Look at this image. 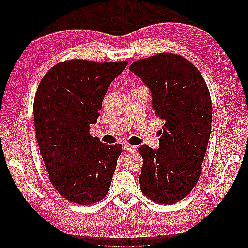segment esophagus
I'll return each mask as SVG.
<instances>
[{"label": "esophagus", "instance_id": "obj_1", "mask_svg": "<svg viewBox=\"0 0 248 248\" xmlns=\"http://www.w3.org/2000/svg\"><path fill=\"white\" fill-rule=\"evenodd\" d=\"M123 150L125 152H131V153H134L137 151V147L134 146H131V145H128V144H123Z\"/></svg>", "mask_w": 248, "mask_h": 248}]
</instances>
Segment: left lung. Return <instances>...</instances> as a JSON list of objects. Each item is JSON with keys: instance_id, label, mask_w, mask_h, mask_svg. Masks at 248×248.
<instances>
[{"instance_id": "1", "label": "left lung", "mask_w": 248, "mask_h": 248, "mask_svg": "<svg viewBox=\"0 0 248 248\" xmlns=\"http://www.w3.org/2000/svg\"><path fill=\"white\" fill-rule=\"evenodd\" d=\"M129 70L149 88L154 114L164 120L159 148L139 147L140 189L158 204H175L202 171L212 123L208 87L196 66L168 52L139 60Z\"/></svg>"}]
</instances>
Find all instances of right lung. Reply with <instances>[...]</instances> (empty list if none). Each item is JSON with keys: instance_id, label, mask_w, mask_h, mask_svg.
<instances>
[{"instance_id": "right-lung-1", "label": "right lung", "mask_w": 248, "mask_h": 248, "mask_svg": "<svg viewBox=\"0 0 248 248\" xmlns=\"http://www.w3.org/2000/svg\"><path fill=\"white\" fill-rule=\"evenodd\" d=\"M128 62L70 60L41 79L34 100L36 139L51 184L66 200L94 204L108 194L121 145L90 134L111 81Z\"/></svg>"}]
</instances>
